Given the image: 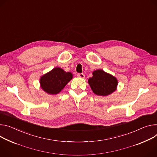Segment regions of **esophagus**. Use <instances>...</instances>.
Here are the masks:
<instances>
[{
  "label": "esophagus",
  "instance_id": "34e87169",
  "mask_svg": "<svg viewBox=\"0 0 157 157\" xmlns=\"http://www.w3.org/2000/svg\"><path fill=\"white\" fill-rule=\"evenodd\" d=\"M78 76L79 78H85V75L83 73H79V74H78Z\"/></svg>",
  "mask_w": 157,
  "mask_h": 157
}]
</instances>
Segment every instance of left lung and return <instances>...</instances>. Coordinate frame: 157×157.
<instances>
[{"mask_svg":"<svg viewBox=\"0 0 157 157\" xmlns=\"http://www.w3.org/2000/svg\"><path fill=\"white\" fill-rule=\"evenodd\" d=\"M88 83L94 94L98 96H108L117 90L118 80L102 69L93 72V77L89 78Z\"/></svg>","mask_w":157,"mask_h":157,"instance_id":"obj_1","label":"left lung"}]
</instances>
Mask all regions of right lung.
<instances>
[{
  "label": "right lung",
  "mask_w": 157,
  "mask_h": 157,
  "mask_svg": "<svg viewBox=\"0 0 157 157\" xmlns=\"http://www.w3.org/2000/svg\"><path fill=\"white\" fill-rule=\"evenodd\" d=\"M73 78V74L56 67L40 78L41 88L49 94H58Z\"/></svg>",
  "instance_id": "add662e5"
}]
</instances>
